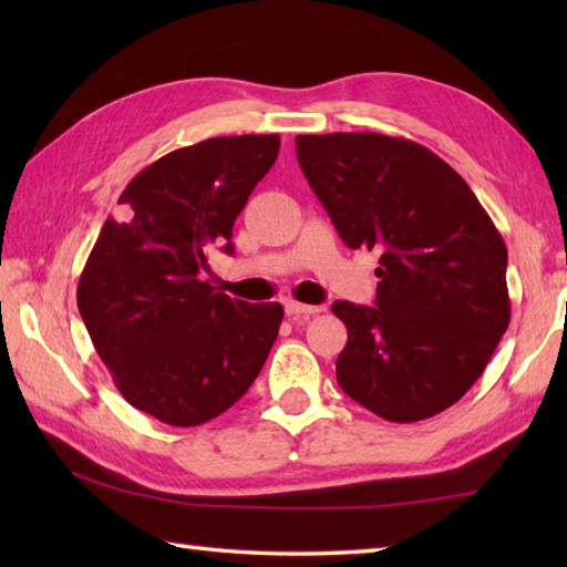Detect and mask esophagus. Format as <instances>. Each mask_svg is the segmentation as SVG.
<instances>
[{"label":"esophagus","mask_w":567,"mask_h":567,"mask_svg":"<svg viewBox=\"0 0 567 567\" xmlns=\"http://www.w3.org/2000/svg\"><path fill=\"white\" fill-rule=\"evenodd\" d=\"M285 311H287V317L290 319H295V321H305V319H309V317H315V315H319V311H323V307H311V305H299V302H285Z\"/></svg>","instance_id":"1"}]
</instances>
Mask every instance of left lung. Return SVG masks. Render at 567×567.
<instances>
[{"label": "left lung", "mask_w": 567, "mask_h": 567, "mask_svg": "<svg viewBox=\"0 0 567 567\" xmlns=\"http://www.w3.org/2000/svg\"><path fill=\"white\" fill-rule=\"evenodd\" d=\"M297 161L348 248L380 252L375 305L333 302L341 390L396 424L453 406L509 327L507 246L436 153L382 134L297 136Z\"/></svg>", "instance_id": "8db88e82"}]
</instances>
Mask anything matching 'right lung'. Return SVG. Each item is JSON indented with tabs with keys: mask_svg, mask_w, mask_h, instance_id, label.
I'll list each match as a JSON object with an SVG mask.
<instances>
[{
	"mask_svg": "<svg viewBox=\"0 0 567 567\" xmlns=\"http://www.w3.org/2000/svg\"><path fill=\"white\" fill-rule=\"evenodd\" d=\"M280 136H221L141 171L104 221L78 285L94 351L124 400L171 426H199L248 392L282 305L216 292L202 272L234 252V221L270 171Z\"/></svg>",
	"mask_w": 567,
	"mask_h": 567,
	"instance_id": "add662e5",
	"label": "right lung"
}]
</instances>
